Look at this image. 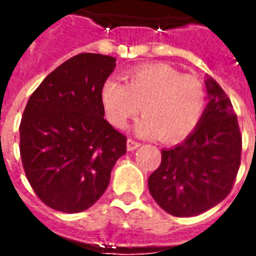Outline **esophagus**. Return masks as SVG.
<instances>
[{"mask_svg": "<svg viewBox=\"0 0 256 256\" xmlns=\"http://www.w3.org/2000/svg\"><path fill=\"white\" fill-rule=\"evenodd\" d=\"M140 145L141 144H140V142H137V141H134V140H132V138L128 140V150H130V152L134 150H137Z\"/></svg>", "mask_w": 256, "mask_h": 256, "instance_id": "obj_1", "label": "esophagus"}]
</instances>
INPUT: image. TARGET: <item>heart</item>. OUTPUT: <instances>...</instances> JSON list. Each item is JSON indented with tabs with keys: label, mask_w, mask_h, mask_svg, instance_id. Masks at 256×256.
Instances as JSON below:
<instances>
[{
	"label": "heart",
	"mask_w": 256,
	"mask_h": 256,
	"mask_svg": "<svg viewBox=\"0 0 256 256\" xmlns=\"http://www.w3.org/2000/svg\"><path fill=\"white\" fill-rule=\"evenodd\" d=\"M101 102L114 128H128L141 108L144 118L136 124V133L145 138L160 137L164 142H178L200 122L206 89L193 75H182L164 64H152L132 70L124 84L106 79L101 88Z\"/></svg>",
	"instance_id": "heart-1"
}]
</instances>
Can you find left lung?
<instances>
[{
    "mask_svg": "<svg viewBox=\"0 0 256 256\" xmlns=\"http://www.w3.org/2000/svg\"><path fill=\"white\" fill-rule=\"evenodd\" d=\"M208 104L181 144L162 150V163L148 178L155 202L176 216H194L229 194L242 159V134L229 97L212 78Z\"/></svg>",
    "mask_w": 256,
    "mask_h": 256,
    "instance_id": "left-lung-1",
    "label": "left lung"
}]
</instances>
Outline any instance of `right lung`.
Masks as SVG:
<instances>
[{
	"mask_svg": "<svg viewBox=\"0 0 256 256\" xmlns=\"http://www.w3.org/2000/svg\"><path fill=\"white\" fill-rule=\"evenodd\" d=\"M116 58L98 53L74 56L42 80L20 122L26 177L48 207L84 211L102 196L126 137L104 119L101 88Z\"/></svg>",
	"mask_w": 256,
	"mask_h": 256,
	"instance_id": "1",
	"label": "right lung"
}]
</instances>
